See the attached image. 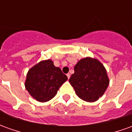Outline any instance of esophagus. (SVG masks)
Segmentation results:
<instances>
[{
    "mask_svg": "<svg viewBox=\"0 0 132 132\" xmlns=\"http://www.w3.org/2000/svg\"><path fill=\"white\" fill-rule=\"evenodd\" d=\"M66 76H67V77H68V78L69 79V78H70V76H71V75H70V73H67V74H66Z\"/></svg>",
    "mask_w": 132,
    "mask_h": 132,
    "instance_id": "34e87169",
    "label": "esophagus"
}]
</instances>
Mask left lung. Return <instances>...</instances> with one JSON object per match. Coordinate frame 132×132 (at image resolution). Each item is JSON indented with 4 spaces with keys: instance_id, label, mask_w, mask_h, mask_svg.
Listing matches in <instances>:
<instances>
[{
    "instance_id": "1",
    "label": "left lung",
    "mask_w": 132,
    "mask_h": 132,
    "mask_svg": "<svg viewBox=\"0 0 132 132\" xmlns=\"http://www.w3.org/2000/svg\"><path fill=\"white\" fill-rule=\"evenodd\" d=\"M69 82L80 99L92 102L105 93L110 80L102 63L96 59L86 57L76 64Z\"/></svg>"
}]
</instances>
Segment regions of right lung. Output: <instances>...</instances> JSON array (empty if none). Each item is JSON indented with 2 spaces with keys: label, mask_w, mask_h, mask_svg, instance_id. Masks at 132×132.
I'll return each mask as SVG.
<instances>
[{
  "label": "right lung",
  "mask_w": 132,
  "mask_h": 132,
  "mask_svg": "<svg viewBox=\"0 0 132 132\" xmlns=\"http://www.w3.org/2000/svg\"><path fill=\"white\" fill-rule=\"evenodd\" d=\"M68 78L52 60L42 61L28 71L25 88L30 95L39 102L49 101Z\"/></svg>",
  "instance_id": "obj_1"
}]
</instances>
